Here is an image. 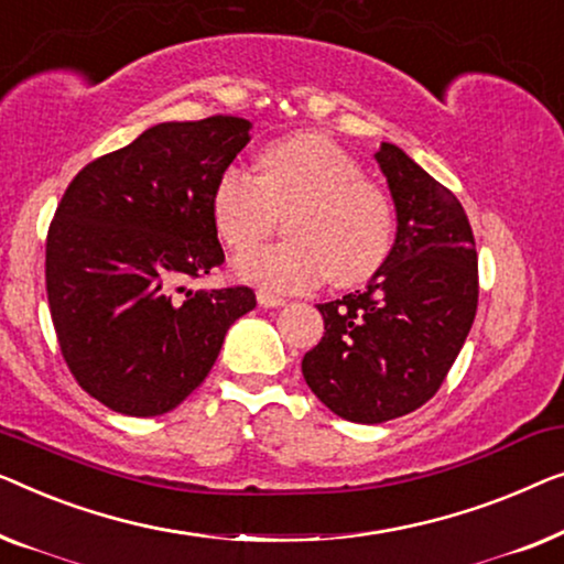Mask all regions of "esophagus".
Wrapping results in <instances>:
<instances>
[{
	"label": "esophagus",
	"mask_w": 564,
	"mask_h": 564,
	"mask_svg": "<svg viewBox=\"0 0 564 564\" xmlns=\"http://www.w3.org/2000/svg\"><path fill=\"white\" fill-rule=\"evenodd\" d=\"M258 304H260V306H283L285 299L279 296V293H273V291L260 289V291H258Z\"/></svg>",
	"instance_id": "esophagus-1"
}]
</instances>
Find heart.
<instances>
[{"instance_id": "b5f03b06", "label": "heart", "mask_w": 564, "mask_h": 564, "mask_svg": "<svg viewBox=\"0 0 564 564\" xmlns=\"http://www.w3.org/2000/svg\"><path fill=\"white\" fill-rule=\"evenodd\" d=\"M260 176L227 165L214 181L212 214L221 242L245 250L291 212V240L237 258V273L273 291H304L327 275L332 285L368 281L391 256L395 209L386 188L362 178L352 153L322 132H296L260 150Z\"/></svg>"}]
</instances>
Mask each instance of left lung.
<instances>
[{
    "label": "left lung",
    "mask_w": 564,
    "mask_h": 564,
    "mask_svg": "<svg viewBox=\"0 0 564 564\" xmlns=\"http://www.w3.org/2000/svg\"><path fill=\"white\" fill-rule=\"evenodd\" d=\"M399 232L368 289L319 304L324 337L301 360L306 386L347 422L380 424L424 406L478 312V252L457 196L395 145L376 153Z\"/></svg>",
    "instance_id": "8db88e82"
}]
</instances>
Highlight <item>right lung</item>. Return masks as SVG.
Masks as SVG:
<instances>
[{
    "label": "right lung",
    "mask_w": 564,
    "mask_h": 564,
    "mask_svg": "<svg viewBox=\"0 0 564 564\" xmlns=\"http://www.w3.org/2000/svg\"><path fill=\"white\" fill-rule=\"evenodd\" d=\"M242 117L150 127L84 165L45 240V291L63 360L86 393L127 416H161L202 380L250 285L192 291L225 263L214 181L250 142Z\"/></svg>",
    "instance_id": "obj_1"
}]
</instances>
